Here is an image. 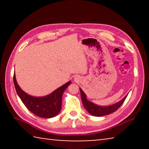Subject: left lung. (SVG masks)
I'll list each match as a JSON object with an SVG mask.
<instances>
[{"instance_id":"1","label":"left lung","mask_w":149,"mask_h":149,"mask_svg":"<svg viewBox=\"0 0 149 149\" xmlns=\"http://www.w3.org/2000/svg\"><path fill=\"white\" fill-rule=\"evenodd\" d=\"M79 89L81 92V97L84 107L88 111L89 114L94 116H103L112 114L115 111H116L122 106L127 96L126 95L120 101L113 105L108 106V107H100V106L94 104V103L89 101L87 99L86 95L83 91V90L81 89Z\"/></svg>"}]
</instances>
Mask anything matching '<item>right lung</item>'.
<instances>
[{"instance_id": "obj_1", "label": "right lung", "mask_w": 149, "mask_h": 149, "mask_svg": "<svg viewBox=\"0 0 149 149\" xmlns=\"http://www.w3.org/2000/svg\"><path fill=\"white\" fill-rule=\"evenodd\" d=\"M13 79L17 94L26 108L33 114L45 118L54 117L60 112L62 108L63 93L71 84V81H70L49 95L42 97H35L27 95L21 89L16 81L15 73Z\"/></svg>"}]
</instances>
